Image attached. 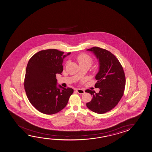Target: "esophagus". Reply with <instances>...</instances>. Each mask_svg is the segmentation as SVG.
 I'll return each instance as SVG.
<instances>
[{
  "label": "esophagus",
  "mask_w": 152,
  "mask_h": 152,
  "mask_svg": "<svg viewBox=\"0 0 152 152\" xmlns=\"http://www.w3.org/2000/svg\"><path fill=\"white\" fill-rule=\"evenodd\" d=\"M76 91L77 93L80 94H83L85 93V91L82 89H76Z\"/></svg>",
  "instance_id": "34e87169"
}]
</instances>
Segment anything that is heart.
Instances as JSON below:
<instances>
[{
  "instance_id": "1",
  "label": "heart",
  "mask_w": 152,
  "mask_h": 152,
  "mask_svg": "<svg viewBox=\"0 0 152 152\" xmlns=\"http://www.w3.org/2000/svg\"><path fill=\"white\" fill-rule=\"evenodd\" d=\"M77 60L80 64H81L87 63L90 64L91 65L93 61V59L91 56H89L86 53H83L80 54L77 56Z\"/></svg>"
}]
</instances>
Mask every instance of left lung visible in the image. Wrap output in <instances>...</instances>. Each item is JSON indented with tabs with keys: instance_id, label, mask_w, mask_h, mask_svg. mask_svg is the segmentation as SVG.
I'll return each mask as SVG.
<instances>
[{
	"instance_id": "obj_1",
	"label": "left lung",
	"mask_w": 152,
	"mask_h": 152,
	"mask_svg": "<svg viewBox=\"0 0 152 152\" xmlns=\"http://www.w3.org/2000/svg\"><path fill=\"white\" fill-rule=\"evenodd\" d=\"M93 52L99 61V70L95 76V88L98 93L87 89L93 99L86 104L89 109L97 114H104L112 110L123 95L126 84L123 68L114 54L106 49L93 47L87 49Z\"/></svg>"
}]
</instances>
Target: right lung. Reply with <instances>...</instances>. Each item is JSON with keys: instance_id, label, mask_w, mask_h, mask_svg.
I'll list each match as a JSON object with an SVG mask.
<instances>
[{"instance_id": "1", "label": "right lung", "mask_w": 152, "mask_h": 152, "mask_svg": "<svg viewBox=\"0 0 152 152\" xmlns=\"http://www.w3.org/2000/svg\"><path fill=\"white\" fill-rule=\"evenodd\" d=\"M57 49L42 50L34 54L27 64L24 87L28 100L39 112L51 115L60 112L73 93L71 88L57 87L56 74L63 70L64 55Z\"/></svg>"}]
</instances>
